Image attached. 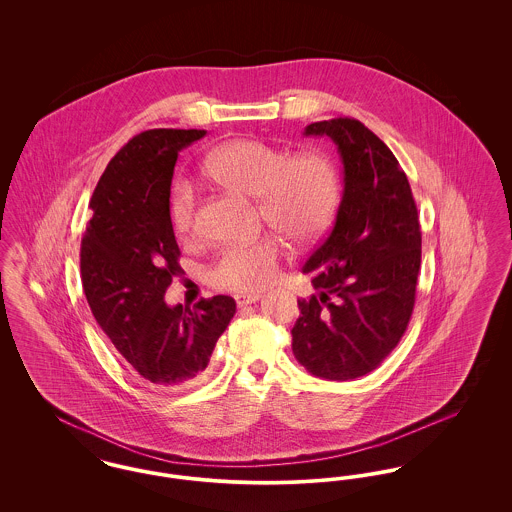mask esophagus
I'll return each mask as SVG.
<instances>
[{"instance_id": "34e87169", "label": "esophagus", "mask_w": 512, "mask_h": 512, "mask_svg": "<svg viewBox=\"0 0 512 512\" xmlns=\"http://www.w3.org/2000/svg\"><path fill=\"white\" fill-rule=\"evenodd\" d=\"M259 299H261V295H259V293H240V295H236V303H238V307L251 305V303H255V301H259Z\"/></svg>"}]
</instances>
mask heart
Returning <instances> with one entry per match:
<instances>
[{"mask_svg":"<svg viewBox=\"0 0 512 512\" xmlns=\"http://www.w3.org/2000/svg\"><path fill=\"white\" fill-rule=\"evenodd\" d=\"M203 171L226 192L257 199L261 220L293 244L317 242L338 211L340 176L332 159L318 151L292 155L261 140H234L209 153ZM169 219L180 240L194 238L197 199L190 182L172 186ZM282 255L276 236L228 245L207 270V280L226 292H257L276 278Z\"/></svg>","mask_w":512,"mask_h":512,"instance_id":"1","label":"heart"}]
</instances>
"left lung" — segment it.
Returning a JSON list of instances; mask_svg holds the SVG:
<instances>
[{
	"label": "left lung",
	"instance_id": "obj_1",
	"mask_svg": "<svg viewBox=\"0 0 512 512\" xmlns=\"http://www.w3.org/2000/svg\"><path fill=\"white\" fill-rule=\"evenodd\" d=\"M343 163V195L332 232L305 263L317 295L299 299L292 328L299 365L324 380L372 372L403 338L420 270V224L407 174L357 119L313 122Z\"/></svg>",
	"mask_w": 512,
	"mask_h": 512
}]
</instances>
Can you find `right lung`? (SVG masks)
<instances>
[{
	"label": "right lung",
	"mask_w": 512,
	"mask_h": 512,
	"mask_svg": "<svg viewBox=\"0 0 512 512\" xmlns=\"http://www.w3.org/2000/svg\"><path fill=\"white\" fill-rule=\"evenodd\" d=\"M205 130L155 128L134 136L109 161L92 195L80 274L92 315L117 351L159 388L207 374L217 340L236 315L230 295L194 309L169 307L165 292L184 270L169 219L178 153Z\"/></svg>",
	"instance_id": "add662e5"
}]
</instances>
